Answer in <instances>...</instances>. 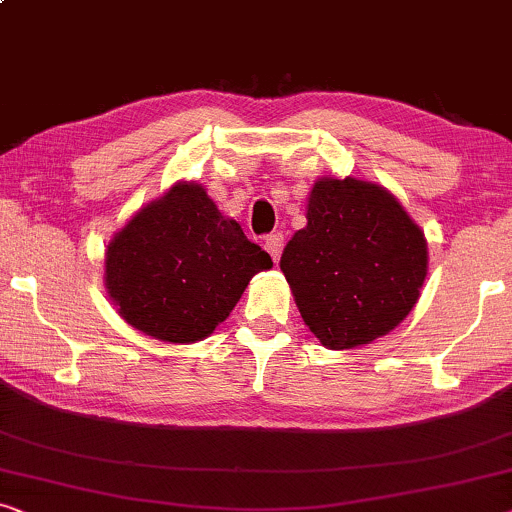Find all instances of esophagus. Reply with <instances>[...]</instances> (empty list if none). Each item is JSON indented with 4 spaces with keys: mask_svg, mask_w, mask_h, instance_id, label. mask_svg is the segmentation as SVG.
<instances>
[{
    "mask_svg": "<svg viewBox=\"0 0 512 512\" xmlns=\"http://www.w3.org/2000/svg\"><path fill=\"white\" fill-rule=\"evenodd\" d=\"M283 246H285V236L276 232V234H269L264 239V248L269 250V255L273 257V262H278L280 259V253H283Z\"/></svg>",
    "mask_w": 512,
    "mask_h": 512,
    "instance_id": "esophagus-1",
    "label": "esophagus"
}]
</instances>
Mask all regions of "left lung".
Returning <instances> with one entry per match:
<instances>
[{
  "label": "left lung",
  "instance_id": "obj_1",
  "mask_svg": "<svg viewBox=\"0 0 512 512\" xmlns=\"http://www.w3.org/2000/svg\"><path fill=\"white\" fill-rule=\"evenodd\" d=\"M308 225L280 257L301 318L329 350H348L392 331L420 299L427 239L385 187L318 178Z\"/></svg>",
  "mask_w": 512,
  "mask_h": 512
}]
</instances>
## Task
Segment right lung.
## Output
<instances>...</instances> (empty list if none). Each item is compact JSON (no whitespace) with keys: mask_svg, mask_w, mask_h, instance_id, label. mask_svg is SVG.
<instances>
[{"mask_svg":"<svg viewBox=\"0 0 512 512\" xmlns=\"http://www.w3.org/2000/svg\"><path fill=\"white\" fill-rule=\"evenodd\" d=\"M273 262L197 183L143 206L106 248L104 283L127 325L194 343L229 318L250 278Z\"/></svg>","mask_w":512,"mask_h":512,"instance_id":"obj_1","label":"right lung"}]
</instances>
